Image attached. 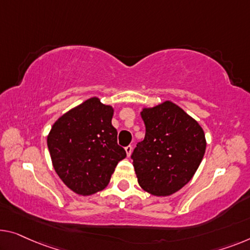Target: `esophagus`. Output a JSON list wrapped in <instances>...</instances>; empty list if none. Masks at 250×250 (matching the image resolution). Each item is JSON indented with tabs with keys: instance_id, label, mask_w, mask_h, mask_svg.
<instances>
[{
	"instance_id": "obj_1",
	"label": "esophagus",
	"mask_w": 250,
	"mask_h": 250,
	"mask_svg": "<svg viewBox=\"0 0 250 250\" xmlns=\"http://www.w3.org/2000/svg\"><path fill=\"white\" fill-rule=\"evenodd\" d=\"M125 152H126V156H129L131 155V152H132V146H126L125 148Z\"/></svg>"
}]
</instances>
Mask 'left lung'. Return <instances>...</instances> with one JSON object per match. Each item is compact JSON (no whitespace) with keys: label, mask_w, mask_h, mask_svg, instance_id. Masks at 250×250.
Instances as JSON below:
<instances>
[{"label":"left lung","mask_w":250,"mask_h":250,"mask_svg":"<svg viewBox=\"0 0 250 250\" xmlns=\"http://www.w3.org/2000/svg\"><path fill=\"white\" fill-rule=\"evenodd\" d=\"M140 115L146 135L131 155L138 183L152 195H172L199 168L207 148L204 131L170 101L144 107Z\"/></svg>","instance_id":"1"}]
</instances>
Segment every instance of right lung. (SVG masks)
Wrapping results in <instances>:
<instances>
[{"label": "right lung", "mask_w": 250, "mask_h": 250, "mask_svg": "<svg viewBox=\"0 0 250 250\" xmlns=\"http://www.w3.org/2000/svg\"><path fill=\"white\" fill-rule=\"evenodd\" d=\"M113 107L91 98L62 114L51 126L47 145L56 173L67 188L92 195L109 184L125 150L117 143Z\"/></svg>", "instance_id": "add662e5"}]
</instances>
